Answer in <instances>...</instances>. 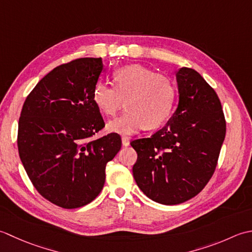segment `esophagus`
Segmentation results:
<instances>
[{"label": "esophagus", "mask_w": 252, "mask_h": 252, "mask_svg": "<svg viewBox=\"0 0 252 252\" xmlns=\"http://www.w3.org/2000/svg\"><path fill=\"white\" fill-rule=\"evenodd\" d=\"M122 143H123V146L124 147H127V146H129V138L128 137H122Z\"/></svg>", "instance_id": "esophagus-1"}]
</instances>
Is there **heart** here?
<instances>
[{"label": "heart", "instance_id": "b5f03b06", "mask_svg": "<svg viewBox=\"0 0 252 252\" xmlns=\"http://www.w3.org/2000/svg\"><path fill=\"white\" fill-rule=\"evenodd\" d=\"M113 81L115 88L99 81L94 89V104L107 116H114L126 100V112L107 124L110 131L132 135L146 126H160L171 114L175 86L169 77L131 64L115 70Z\"/></svg>", "mask_w": 252, "mask_h": 252}]
</instances>
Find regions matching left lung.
I'll return each instance as SVG.
<instances>
[{"instance_id": "1", "label": "left lung", "mask_w": 252, "mask_h": 252, "mask_svg": "<svg viewBox=\"0 0 252 252\" xmlns=\"http://www.w3.org/2000/svg\"><path fill=\"white\" fill-rule=\"evenodd\" d=\"M178 104L150 138L130 142L140 190L153 201L173 205L202 190L217 167L226 123L218 94L192 68L176 71Z\"/></svg>"}]
</instances>
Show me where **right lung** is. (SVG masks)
<instances>
[{
	"instance_id": "obj_1",
	"label": "right lung",
	"mask_w": 252,
	"mask_h": 252,
	"mask_svg": "<svg viewBox=\"0 0 252 252\" xmlns=\"http://www.w3.org/2000/svg\"><path fill=\"white\" fill-rule=\"evenodd\" d=\"M102 71L101 58L58 66L30 92L20 113V160L41 196L61 208L94 200L104 186L106 163L121 150L114 132L89 141L104 127L94 102Z\"/></svg>"
}]
</instances>
